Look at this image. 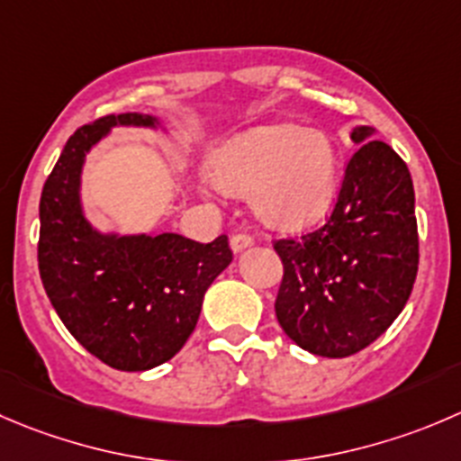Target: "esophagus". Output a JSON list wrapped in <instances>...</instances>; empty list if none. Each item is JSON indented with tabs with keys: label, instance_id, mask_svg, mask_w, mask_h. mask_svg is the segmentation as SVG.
<instances>
[{
	"label": "esophagus",
	"instance_id": "1",
	"mask_svg": "<svg viewBox=\"0 0 461 461\" xmlns=\"http://www.w3.org/2000/svg\"><path fill=\"white\" fill-rule=\"evenodd\" d=\"M252 243H254V239H252V234H248V231H236V234L230 239V245L234 252H240V249L249 248Z\"/></svg>",
	"mask_w": 461,
	"mask_h": 461
}]
</instances>
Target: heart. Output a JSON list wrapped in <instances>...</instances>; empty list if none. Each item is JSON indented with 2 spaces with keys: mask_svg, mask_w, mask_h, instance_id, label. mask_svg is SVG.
Returning <instances> with one entry per match:
<instances>
[{
  "mask_svg": "<svg viewBox=\"0 0 461 461\" xmlns=\"http://www.w3.org/2000/svg\"><path fill=\"white\" fill-rule=\"evenodd\" d=\"M212 176L227 194H252L254 212L267 225L302 227L333 203L338 149L315 128L261 126L227 141L213 155Z\"/></svg>",
  "mask_w": 461,
  "mask_h": 461,
  "instance_id": "heart-1",
  "label": "heart"
}]
</instances>
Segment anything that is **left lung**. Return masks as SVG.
Returning <instances> with one entry per match:
<instances>
[{"mask_svg":"<svg viewBox=\"0 0 461 461\" xmlns=\"http://www.w3.org/2000/svg\"><path fill=\"white\" fill-rule=\"evenodd\" d=\"M372 135V126L351 132L360 146L324 225L272 243L284 263L276 320L297 347L321 358L369 347L403 311L417 279L412 177Z\"/></svg>","mask_w":461,"mask_h":461,"instance_id":"left-lung-1","label":"left lung"}]
</instances>
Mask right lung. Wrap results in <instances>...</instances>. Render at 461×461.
Wrapping results in <instances>:
<instances>
[{
  "label": "right lung",
  "instance_id": "1",
  "mask_svg": "<svg viewBox=\"0 0 461 461\" xmlns=\"http://www.w3.org/2000/svg\"><path fill=\"white\" fill-rule=\"evenodd\" d=\"M149 114H107L67 140L40 198L38 267L71 335L101 363L146 372L171 360L198 324L203 297L231 263L227 236H117L92 230L80 209L85 153L112 126H155Z\"/></svg>",
  "mask_w": 461,
  "mask_h": 461
}]
</instances>
